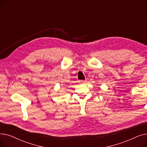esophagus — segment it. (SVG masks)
Masks as SVG:
<instances>
[{
  "mask_svg": "<svg viewBox=\"0 0 147 147\" xmlns=\"http://www.w3.org/2000/svg\"><path fill=\"white\" fill-rule=\"evenodd\" d=\"M86 81V80H80L79 82L80 83H85Z\"/></svg>",
  "mask_w": 147,
  "mask_h": 147,
  "instance_id": "esophagus-1",
  "label": "esophagus"
}]
</instances>
